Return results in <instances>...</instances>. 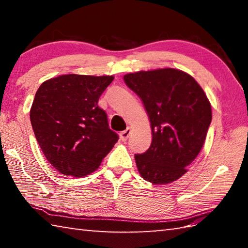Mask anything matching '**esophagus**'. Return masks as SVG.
Masks as SVG:
<instances>
[{"label": "esophagus", "mask_w": 248, "mask_h": 248, "mask_svg": "<svg viewBox=\"0 0 248 248\" xmlns=\"http://www.w3.org/2000/svg\"><path fill=\"white\" fill-rule=\"evenodd\" d=\"M130 134H131V128L128 127L127 129L124 130V131L120 132V134H119V137H120V140H121V141H125V140H127L128 138L130 137Z\"/></svg>", "instance_id": "34e87169"}]
</instances>
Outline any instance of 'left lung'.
Returning <instances> with one entry per match:
<instances>
[{"mask_svg": "<svg viewBox=\"0 0 248 248\" xmlns=\"http://www.w3.org/2000/svg\"><path fill=\"white\" fill-rule=\"evenodd\" d=\"M124 81L143 103L152 130L149 150L134 155L139 174L154 185L173 183L202 149L211 104L198 82L178 69L138 71Z\"/></svg>", "mask_w": 248, "mask_h": 248, "instance_id": "obj_1", "label": "left lung"}]
</instances>
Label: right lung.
Wrapping results in <instances>:
<instances>
[{
    "mask_svg": "<svg viewBox=\"0 0 248 248\" xmlns=\"http://www.w3.org/2000/svg\"><path fill=\"white\" fill-rule=\"evenodd\" d=\"M112 75L62 74L39 86L31 123L45 157L59 173L83 177L98 169L118 141L98 99Z\"/></svg>",
    "mask_w": 248,
    "mask_h": 248,
    "instance_id": "obj_1",
    "label": "right lung"
}]
</instances>
